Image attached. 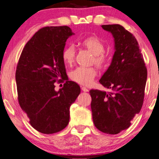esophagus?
Returning a JSON list of instances; mask_svg holds the SVG:
<instances>
[{"instance_id":"1","label":"esophagus","mask_w":159,"mask_h":159,"mask_svg":"<svg viewBox=\"0 0 159 159\" xmlns=\"http://www.w3.org/2000/svg\"><path fill=\"white\" fill-rule=\"evenodd\" d=\"M81 89L83 90V92H89V89L86 87H85V86H82L81 87Z\"/></svg>"}]
</instances>
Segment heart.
<instances>
[{"label":"heart","mask_w":159,"mask_h":159,"mask_svg":"<svg viewBox=\"0 0 159 159\" xmlns=\"http://www.w3.org/2000/svg\"><path fill=\"white\" fill-rule=\"evenodd\" d=\"M80 45L87 48L94 54L95 64L100 67H104L108 63L109 58L105 52V44L99 38L90 36L80 41ZM75 57V49L73 45L63 48L62 59L66 65L73 64ZM97 75V70L94 67L80 66L70 73V78L74 81L84 86H89L92 83Z\"/></svg>","instance_id":"b5f03b06"}]
</instances>
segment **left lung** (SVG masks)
Here are the masks:
<instances>
[{"mask_svg": "<svg viewBox=\"0 0 159 159\" xmlns=\"http://www.w3.org/2000/svg\"><path fill=\"white\" fill-rule=\"evenodd\" d=\"M115 39L111 66L99 83L110 92L90 90L93 121L102 132L118 134L131 125L143 107L147 68L139 44L130 32L120 25H102Z\"/></svg>", "mask_w": 159, "mask_h": 159, "instance_id": "obj_1", "label": "left lung"}]
</instances>
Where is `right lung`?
I'll return each instance as SVG.
<instances>
[{
    "mask_svg": "<svg viewBox=\"0 0 159 159\" xmlns=\"http://www.w3.org/2000/svg\"><path fill=\"white\" fill-rule=\"evenodd\" d=\"M68 26L44 27L25 44L16 69L17 99L30 124L43 134L57 133L66 127L70 107L81 92L75 82L67 81L59 92L56 83H64L66 70L62 52L73 35Z\"/></svg>",
    "mask_w": 159,
    "mask_h": 159,
    "instance_id": "add662e5",
    "label": "right lung"
}]
</instances>
